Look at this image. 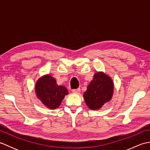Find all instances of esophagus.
Returning <instances> with one entry per match:
<instances>
[{"label":"esophagus","instance_id":"esophagus-1","mask_svg":"<svg viewBox=\"0 0 150 150\" xmlns=\"http://www.w3.org/2000/svg\"><path fill=\"white\" fill-rule=\"evenodd\" d=\"M72 91L75 93H79L81 91V90H80V88H78V89H75V90H73Z\"/></svg>","mask_w":150,"mask_h":150}]
</instances>
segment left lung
<instances>
[{
	"label": "left lung",
	"mask_w": 150,
	"mask_h": 150,
	"mask_svg": "<svg viewBox=\"0 0 150 150\" xmlns=\"http://www.w3.org/2000/svg\"><path fill=\"white\" fill-rule=\"evenodd\" d=\"M114 84L112 79L103 71L97 72L88 86L83 97L87 106L92 110H97L112 98Z\"/></svg>",
	"instance_id": "left-lung-1"
}]
</instances>
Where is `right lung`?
<instances>
[{
  "instance_id": "add662e5",
  "label": "right lung",
  "mask_w": 150,
  "mask_h": 150,
  "mask_svg": "<svg viewBox=\"0 0 150 150\" xmlns=\"http://www.w3.org/2000/svg\"><path fill=\"white\" fill-rule=\"evenodd\" d=\"M35 93L42 103L50 110L59 108L68 91L65 86H58L56 80L50 75H44L35 84Z\"/></svg>"
}]
</instances>
